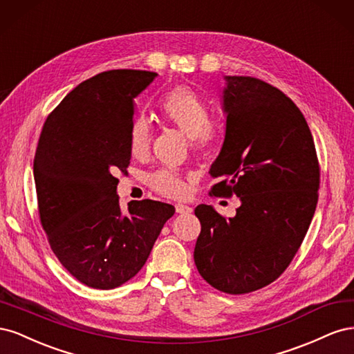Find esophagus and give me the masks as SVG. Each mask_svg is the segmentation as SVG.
I'll use <instances>...</instances> for the list:
<instances>
[{
    "label": "esophagus",
    "instance_id": "obj_1",
    "mask_svg": "<svg viewBox=\"0 0 354 354\" xmlns=\"http://www.w3.org/2000/svg\"><path fill=\"white\" fill-rule=\"evenodd\" d=\"M176 211L178 214H187V212H192V208L187 207V205H183V203H177L176 205Z\"/></svg>",
    "mask_w": 354,
    "mask_h": 354
}]
</instances>
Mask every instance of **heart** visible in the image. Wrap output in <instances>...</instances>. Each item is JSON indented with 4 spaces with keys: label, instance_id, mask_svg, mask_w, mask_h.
Returning <instances> with one entry per match:
<instances>
[{
    "label": "heart",
    "instance_id": "heart-1",
    "mask_svg": "<svg viewBox=\"0 0 354 354\" xmlns=\"http://www.w3.org/2000/svg\"><path fill=\"white\" fill-rule=\"evenodd\" d=\"M159 111L164 120L185 133L196 149H207L216 143L218 130L209 120V111L199 94L186 85H178L159 100ZM152 142V130L147 120L137 116L130 128V152L136 158L145 156ZM149 185L158 194L168 198L185 195L186 186L178 174L169 169L156 171L149 177Z\"/></svg>",
    "mask_w": 354,
    "mask_h": 354
}]
</instances>
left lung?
I'll list each match as a JSON object with an SVG mask.
<instances>
[{"instance_id": "1", "label": "left lung", "mask_w": 354, "mask_h": 354, "mask_svg": "<svg viewBox=\"0 0 354 354\" xmlns=\"http://www.w3.org/2000/svg\"><path fill=\"white\" fill-rule=\"evenodd\" d=\"M226 131L209 173L212 194L241 199L224 218L198 205L195 264L211 286L246 294L272 283L292 261L317 205L319 164L312 133L295 103L251 77H224Z\"/></svg>"}]
</instances>
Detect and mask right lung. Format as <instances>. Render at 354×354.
I'll use <instances>...</instances> for the list:
<instances>
[{
	"mask_svg": "<svg viewBox=\"0 0 354 354\" xmlns=\"http://www.w3.org/2000/svg\"><path fill=\"white\" fill-rule=\"evenodd\" d=\"M155 72L115 69L81 82L42 127L34 178L42 229L62 266L84 285L112 289L145 266L174 207L131 201L122 212L118 173L130 165L134 99Z\"/></svg>",
	"mask_w": 354,
	"mask_h": 354,
	"instance_id": "add662e5",
	"label": "right lung"
}]
</instances>
